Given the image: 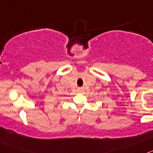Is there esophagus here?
<instances>
[{"instance_id": "1", "label": "esophagus", "mask_w": 153, "mask_h": 153, "mask_svg": "<svg viewBox=\"0 0 153 153\" xmlns=\"http://www.w3.org/2000/svg\"><path fill=\"white\" fill-rule=\"evenodd\" d=\"M78 92H79V93H82V92H83V89H79V90H78Z\"/></svg>"}]
</instances>
